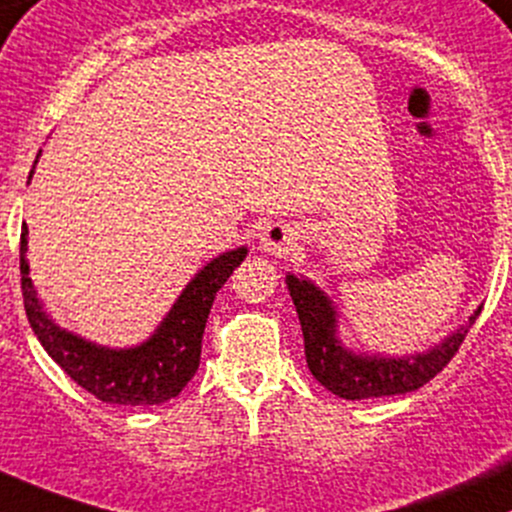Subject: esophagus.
Returning a JSON list of instances; mask_svg holds the SVG:
<instances>
[{"label": "esophagus", "mask_w": 512, "mask_h": 512, "mask_svg": "<svg viewBox=\"0 0 512 512\" xmlns=\"http://www.w3.org/2000/svg\"><path fill=\"white\" fill-rule=\"evenodd\" d=\"M291 240H294L291 230L277 223V226L265 228V233L260 235V247L272 252V255H282V250H286V245H291Z\"/></svg>", "instance_id": "obj_1"}]
</instances>
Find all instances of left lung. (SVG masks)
Segmentation results:
<instances>
[{"label":"left lung","mask_w":512,"mask_h":512,"mask_svg":"<svg viewBox=\"0 0 512 512\" xmlns=\"http://www.w3.org/2000/svg\"><path fill=\"white\" fill-rule=\"evenodd\" d=\"M286 286L301 320L308 369L325 389L347 401L396 396V393H408L425 386L452 362L466 338V330L481 313L479 308L466 328L457 330L452 338L437 345L428 355L408 359L357 357L347 352L335 338V311L325 294H320L306 279H296L294 274L286 277Z\"/></svg>","instance_id":"8db88e82"}]
</instances>
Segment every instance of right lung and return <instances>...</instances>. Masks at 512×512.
Returning <instances> with one entry per match:
<instances>
[{
	"label": "right lung",
	"instance_id": "1",
	"mask_svg": "<svg viewBox=\"0 0 512 512\" xmlns=\"http://www.w3.org/2000/svg\"><path fill=\"white\" fill-rule=\"evenodd\" d=\"M26 235L21 228V294L33 333L46 352L70 379L104 403L119 406H157L177 396L192 381L201 362V340L218 289L228 282L233 269L245 260L247 250L226 252L209 262L184 289L170 316L145 345L133 350H104L65 333L43 313L36 299L26 262Z\"/></svg>",
	"mask_w": 512,
	"mask_h": 512
}]
</instances>
